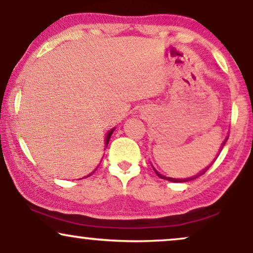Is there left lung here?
Segmentation results:
<instances>
[{
	"label": "left lung",
	"mask_w": 253,
	"mask_h": 253,
	"mask_svg": "<svg viewBox=\"0 0 253 253\" xmlns=\"http://www.w3.org/2000/svg\"><path fill=\"white\" fill-rule=\"evenodd\" d=\"M225 143H226V140H225ZM225 143L222 144V146H223V145H225ZM153 170H155V169H153ZM207 170H208V168H207V169H205L203 171H201V172H200L197 176H194V177H191V178H185V179H176V178H170V177H165L163 175H161V173H159L158 171H156V170H155V172L157 173V176H159V177H161V178H163V179H167V181H171V182H188V181H191V179L197 178V177H199V176L203 175V173H205Z\"/></svg>",
	"instance_id": "8db88e82"
}]
</instances>
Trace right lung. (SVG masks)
<instances>
[{
  "label": "right lung",
  "mask_w": 253,
  "mask_h": 253,
  "mask_svg": "<svg viewBox=\"0 0 253 253\" xmlns=\"http://www.w3.org/2000/svg\"><path fill=\"white\" fill-rule=\"evenodd\" d=\"M114 132V129H112L110 130V132L108 133V134H107V136H106V147H107V145H108V143H109V139H110V135H112V133Z\"/></svg>",
  "instance_id": "obj_1"
}]
</instances>
